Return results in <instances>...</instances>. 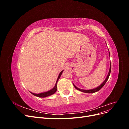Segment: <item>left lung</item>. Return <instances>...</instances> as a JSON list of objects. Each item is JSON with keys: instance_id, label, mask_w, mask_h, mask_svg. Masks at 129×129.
<instances>
[{"instance_id": "8db88e82", "label": "left lung", "mask_w": 129, "mask_h": 129, "mask_svg": "<svg viewBox=\"0 0 129 129\" xmlns=\"http://www.w3.org/2000/svg\"><path fill=\"white\" fill-rule=\"evenodd\" d=\"M109 54H110V53H109ZM111 66L110 65V69H109V72L108 75V76H107V78H106V79L105 80V81L103 82L102 83V84H101L99 87H98L96 88L93 89H91V90H82V89H79V88H77L74 84H73L74 86V87H75L76 89L79 90H80V91H81L84 92H86V93H93V92H95L98 91L99 90H100L104 86V84H105V83L107 82V81H108V79H109V76H110V73H111Z\"/></svg>"}]
</instances>
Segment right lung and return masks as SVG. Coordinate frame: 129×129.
Returning a JSON list of instances; mask_svg holds the SVG:
<instances>
[{
	"label": "right lung",
	"instance_id": "obj_1",
	"mask_svg": "<svg viewBox=\"0 0 129 129\" xmlns=\"http://www.w3.org/2000/svg\"><path fill=\"white\" fill-rule=\"evenodd\" d=\"M62 72H63V71H62L59 74V75H58V78H57V81L56 82V84L55 85V87H54L52 89L48 91H47V92H42V93H32V94L34 96H37V97H47V96H50V95H52L53 94H54V93H55L56 90H57V82L58 81V80L60 79V77L61 75V74L62 73Z\"/></svg>",
	"mask_w": 129,
	"mask_h": 129
}]
</instances>
